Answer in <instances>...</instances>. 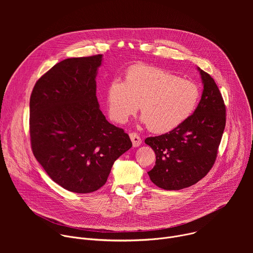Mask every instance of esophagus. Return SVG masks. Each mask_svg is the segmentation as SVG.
Listing matches in <instances>:
<instances>
[{"mask_svg": "<svg viewBox=\"0 0 253 253\" xmlns=\"http://www.w3.org/2000/svg\"><path fill=\"white\" fill-rule=\"evenodd\" d=\"M130 139H131V141H132V143H133V146H134V147H138V146L141 145L142 140H141L140 136H139L137 133H135V132L130 133Z\"/></svg>", "mask_w": 253, "mask_h": 253, "instance_id": "1", "label": "esophagus"}]
</instances>
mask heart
<instances>
[{"label": "heart", "mask_w": 253, "mask_h": 253, "mask_svg": "<svg viewBox=\"0 0 253 253\" xmlns=\"http://www.w3.org/2000/svg\"><path fill=\"white\" fill-rule=\"evenodd\" d=\"M200 98V88L194 82L141 64L128 69L125 82L115 78L106 90L107 111L113 121L126 123L140 104L144 122L155 133L172 131L186 122Z\"/></svg>", "instance_id": "obj_1"}]
</instances>
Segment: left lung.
<instances>
[{"mask_svg":"<svg viewBox=\"0 0 253 253\" xmlns=\"http://www.w3.org/2000/svg\"><path fill=\"white\" fill-rule=\"evenodd\" d=\"M203 93L197 109L182 125L145 143L155 152L148 172L151 181L165 190H180L197 183L213 167L226 123V107L214 79L199 69Z\"/></svg>","mask_w":253,"mask_h":253,"instance_id":"1","label":"left lung"}]
</instances>
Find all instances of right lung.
<instances>
[{
	"label": "right lung",
	"mask_w": 253,
	"mask_h": 253,
	"mask_svg": "<svg viewBox=\"0 0 253 253\" xmlns=\"http://www.w3.org/2000/svg\"><path fill=\"white\" fill-rule=\"evenodd\" d=\"M102 55L70 58L36 82L30 97L34 156L54 182L91 193L107 181L115 160L132 147L129 135L108 122L96 97Z\"/></svg>",
	"instance_id": "add662e5"
}]
</instances>
